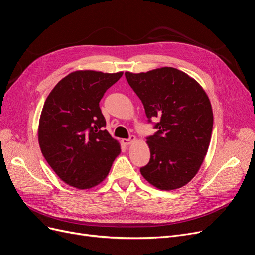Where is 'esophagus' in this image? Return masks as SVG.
<instances>
[{"label": "esophagus", "mask_w": 255, "mask_h": 255, "mask_svg": "<svg viewBox=\"0 0 255 255\" xmlns=\"http://www.w3.org/2000/svg\"><path fill=\"white\" fill-rule=\"evenodd\" d=\"M136 140V137L134 136V135H131L129 138H124V139H122V143H123L124 146H129L130 143H132L133 141H135Z\"/></svg>", "instance_id": "obj_1"}]
</instances>
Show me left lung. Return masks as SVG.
<instances>
[{"label":"left lung","instance_id":"left-lung-1","mask_svg":"<svg viewBox=\"0 0 255 255\" xmlns=\"http://www.w3.org/2000/svg\"><path fill=\"white\" fill-rule=\"evenodd\" d=\"M125 76L149 122L160 119L156 133L147 137L151 157L140 173L159 190L179 189L194 178L208 150L214 124L209 99L192 77L169 66Z\"/></svg>","mask_w":255,"mask_h":255}]
</instances>
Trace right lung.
Masks as SVG:
<instances>
[{
  "label": "right lung",
  "instance_id": "obj_1",
  "mask_svg": "<svg viewBox=\"0 0 255 255\" xmlns=\"http://www.w3.org/2000/svg\"><path fill=\"white\" fill-rule=\"evenodd\" d=\"M122 75L73 72L55 85L43 104L38 125L41 153L59 178L78 190L101 183L121 152L119 141L104 129L99 103Z\"/></svg>",
  "mask_w": 255,
  "mask_h": 255
}]
</instances>
